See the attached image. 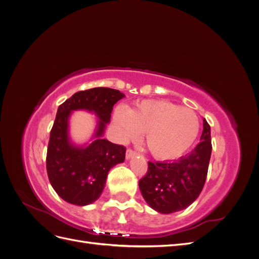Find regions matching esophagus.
I'll return each instance as SVG.
<instances>
[{
  "instance_id": "obj_1",
  "label": "esophagus",
  "mask_w": 259,
  "mask_h": 259,
  "mask_svg": "<svg viewBox=\"0 0 259 259\" xmlns=\"http://www.w3.org/2000/svg\"><path fill=\"white\" fill-rule=\"evenodd\" d=\"M136 155H137V153L135 151H133L132 149H127V150H126V159L127 160L134 158V156H136Z\"/></svg>"
}]
</instances>
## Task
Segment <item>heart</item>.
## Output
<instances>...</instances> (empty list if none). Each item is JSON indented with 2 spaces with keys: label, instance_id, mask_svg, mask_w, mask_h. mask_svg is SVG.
I'll return each mask as SVG.
<instances>
[{
  "label": "heart",
  "instance_id": "obj_1",
  "mask_svg": "<svg viewBox=\"0 0 259 259\" xmlns=\"http://www.w3.org/2000/svg\"><path fill=\"white\" fill-rule=\"evenodd\" d=\"M113 119L122 140L137 138L145 132L149 151L159 160L185 154L200 131L194 111L167 100H143L132 109L117 108Z\"/></svg>",
  "mask_w": 259,
  "mask_h": 259
}]
</instances>
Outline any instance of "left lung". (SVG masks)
Returning <instances> with one entry per match:
<instances>
[{"label":"left lung","instance_id":"left-lung-1","mask_svg":"<svg viewBox=\"0 0 259 259\" xmlns=\"http://www.w3.org/2000/svg\"><path fill=\"white\" fill-rule=\"evenodd\" d=\"M200 140L190 153L178 160L148 162V173L139 180V189L148 205L158 213H175L198 199L211 153L210 127L205 119Z\"/></svg>","mask_w":259,"mask_h":259}]
</instances>
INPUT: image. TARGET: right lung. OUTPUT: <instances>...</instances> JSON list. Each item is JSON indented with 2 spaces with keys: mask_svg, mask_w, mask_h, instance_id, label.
Wrapping results in <instances>:
<instances>
[{
  "mask_svg": "<svg viewBox=\"0 0 259 259\" xmlns=\"http://www.w3.org/2000/svg\"><path fill=\"white\" fill-rule=\"evenodd\" d=\"M125 95L117 90L95 88L75 93L58 107L51 131L46 155L50 183L59 197L70 204L85 206L103 192L109 170L125 160V149L104 139L116 101ZM84 110L98 116L97 128L89 143L74 144L68 135L72 112Z\"/></svg>",
  "mask_w": 259,
  "mask_h": 259,
  "instance_id": "obj_1",
  "label": "right lung"
}]
</instances>
